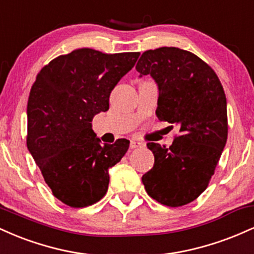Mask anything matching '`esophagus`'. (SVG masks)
Wrapping results in <instances>:
<instances>
[{
    "mask_svg": "<svg viewBox=\"0 0 254 254\" xmlns=\"http://www.w3.org/2000/svg\"><path fill=\"white\" fill-rule=\"evenodd\" d=\"M143 143L142 142H138V141H131L130 143V148L131 149H135V148H139V147H143Z\"/></svg>",
    "mask_w": 254,
    "mask_h": 254,
    "instance_id": "34e87169",
    "label": "esophagus"
}]
</instances>
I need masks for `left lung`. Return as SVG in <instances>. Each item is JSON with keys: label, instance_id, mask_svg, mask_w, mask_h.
Wrapping results in <instances>:
<instances>
[{"label": "left lung", "instance_id": "1", "mask_svg": "<svg viewBox=\"0 0 254 254\" xmlns=\"http://www.w3.org/2000/svg\"><path fill=\"white\" fill-rule=\"evenodd\" d=\"M136 70L139 76L150 75L159 86L157 118L179 129L170 148L147 144L155 162L142 183L159 203L172 208L185 205L208 188L226 145L228 119L223 87L204 61L172 46L144 51Z\"/></svg>", "mask_w": 254, "mask_h": 254}]
</instances>
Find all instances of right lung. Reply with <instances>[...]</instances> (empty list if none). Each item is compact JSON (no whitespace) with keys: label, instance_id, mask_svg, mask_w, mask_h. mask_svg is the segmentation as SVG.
Instances as JSON below:
<instances>
[{"label":"right lung","instance_id":"obj_1","mask_svg":"<svg viewBox=\"0 0 254 254\" xmlns=\"http://www.w3.org/2000/svg\"><path fill=\"white\" fill-rule=\"evenodd\" d=\"M138 56L77 49L43 66L32 86L27 148L54 196L71 208L106 194L109 170L129 149L125 138L100 144L90 122L109 110L111 92Z\"/></svg>","mask_w":254,"mask_h":254}]
</instances>
